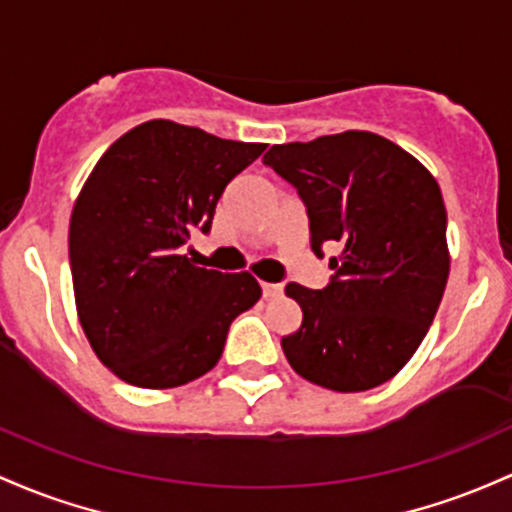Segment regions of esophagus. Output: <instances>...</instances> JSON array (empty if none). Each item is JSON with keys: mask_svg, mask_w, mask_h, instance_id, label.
Masks as SVG:
<instances>
[{"mask_svg": "<svg viewBox=\"0 0 512 512\" xmlns=\"http://www.w3.org/2000/svg\"><path fill=\"white\" fill-rule=\"evenodd\" d=\"M261 292H263V297H275L283 292V287L275 285V283H261Z\"/></svg>", "mask_w": 512, "mask_h": 512, "instance_id": "1", "label": "esophagus"}]
</instances>
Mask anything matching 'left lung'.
I'll return each mask as SVG.
<instances>
[{"mask_svg": "<svg viewBox=\"0 0 512 512\" xmlns=\"http://www.w3.org/2000/svg\"><path fill=\"white\" fill-rule=\"evenodd\" d=\"M263 164L297 188L314 254L338 246L329 285L285 287L302 307V326L280 341L287 363L333 392L380 387L421 346L447 285L438 181L399 145L365 130L273 145Z\"/></svg>", "mask_w": 512, "mask_h": 512, "instance_id": "obj_1", "label": "left lung"}]
</instances>
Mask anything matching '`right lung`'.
Returning <instances> with one entry per match:
<instances>
[{
	"label": "right lung",
	"mask_w": 512,
	"mask_h": 512,
	"mask_svg": "<svg viewBox=\"0 0 512 512\" xmlns=\"http://www.w3.org/2000/svg\"><path fill=\"white\" fill-rule=\"evenodd\" d=\"M266 145L149 120L125 132L94 166L70 220L79 321L120 380L169 389L220 360L229 324L261 297L249 273L195 266V232L208 234L227 183Z\"/></svg>",
	"instance_id": "1"
}]
</instances>
